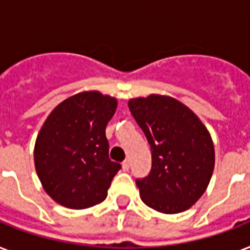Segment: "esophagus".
<instances>
[{
  "mask_svg": "<svg viewBox=\"0 0 250 250\" xmlns=\"http://www.w3.org/2000/svg\"><path fill=\"white\" fill-rule=\"evenodd\" d=\"M122 168H123V171L129 170V161L128 160L123 161V164H122Z\"/></svg>",
  "mask_w": 250,
  "mask_h": 250,
  "instance_id": "1",
  "label": "esophagus"
}]
</instances>
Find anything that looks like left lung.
<instances>
[{
	"label": "left lung",
	"instance_id": "obj_1",
	"mask_svg": "<svg viewBox=\"0 0 250 250\" xmlns=\"http://www.w3.org/2000/svg\"><path fill=\"white\" fill-rule=\"evenodd\" d=\"M128 107L152 150V170L136 179L143 202L165 214L189 209L213 175L215 153L209 131L189 107L168 96L132 98Z\"/></svg>",
	"mask_w": 250,
	"mask_h": 250
}]
</instances>
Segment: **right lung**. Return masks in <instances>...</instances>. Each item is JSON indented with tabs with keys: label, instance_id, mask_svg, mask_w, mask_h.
I'll return each mask as SVG.
<instances>
[{
	"label": "right lung",
	"instance_id": "add662e5",
	"mask_svg": "<svg viewBox=\"0 0 250 250\" xmlns=\"http://www.w3.org/2000/svg\"><path fill=\"white\" fill-rule=\"evenodd\" d=\"M117 98L97 90L64 100L49 114L37 135L35 167L45 192L68 209L102 202L121 165L109 158L105 129Z\"/></svg>",
	"mask_w": 250,
	"mask_h": 250
}]
</instances>
